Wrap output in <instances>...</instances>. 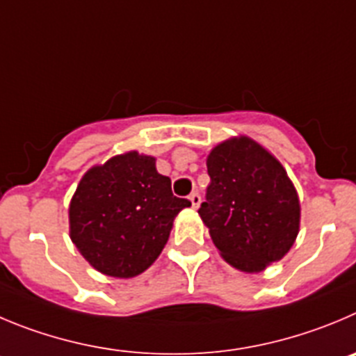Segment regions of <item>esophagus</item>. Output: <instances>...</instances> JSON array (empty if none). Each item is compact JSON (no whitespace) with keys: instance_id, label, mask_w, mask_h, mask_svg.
Listing matches in <instances>:
<instances>
[{"instance_id":"obj_1","label":"esophagus","mask_w":356,"mask_h":356,"mask_svg":"<svg viewBox=\"0 0 356 356\" xmlns=\"http://www.w3.org/2000/svg\"><path fill=\"white\" fill-rule=\"evenodd\" d=\"M189 202H191V207L198 209V205H200V202H202L200 193H197V191H193V193L189 195Z\"/></svg>"}]
</instances>
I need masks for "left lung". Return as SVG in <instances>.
Segmentation results:
<instances>
[{
  "instance_id": "obj_1",
  "label": "left lung",
  "mask_w": 356,
  "mask_h": 356,
  "mask_svg": "<svg viewBox=\"0 0 356 356\" xmlns=\"http://www.w3.org/2000/svg\"><path fill=\"white\" fill-rule=\"evenodd\" d=\"M207 172L198 214L221 257L242 272L281 260L300 227V202L283 165L253 138L234 137L209 152Z\"/></svg>"
}]
</instances>
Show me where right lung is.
<instances>
[{
  "label": "right lung",
  "instance_id": "right-lung-1",
  "mask_svg": "<svg viewBox=\"0 0 356 356\" xmlns=\"http://www.w3.org/2000/svg\"><path fill=\"white\" fill-rule=\"evenodd\" d=\"M191 202L172 193L152 156L129 151L89 168L70 202V237L102 274L135 277L154 264L179 212Z\"/></svg>",
  "mask_w": 356,
  "mask_h": 356
}]
</instances>
